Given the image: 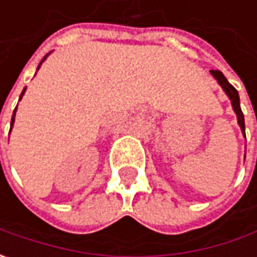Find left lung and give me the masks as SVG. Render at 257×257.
I'll return each instance as SVG.
<instances>
[{"label":"left lung","mask_w":257,"mask_h":257,"mask_svg":"<svg viewBox=\"0 0 257 257\" xmlns=\"http://www.w3.org/2000/svg\"><path fill=\"white\" fill-rule=\"evenodd\" d=\"M213 74V77L217 80V83L222 85V88L224 90V93L229 95V98L232 100V105H233V110H234V113L237 115V123L240 125V128H242L243 134H244V117H243L242 113V108H240V100H239V93H237V90L233 87L227 80H226V77L223 75L222 71H219V70H212L210 71Z\"/></svg>","instance_id":"8db88e82"}]
</instances>
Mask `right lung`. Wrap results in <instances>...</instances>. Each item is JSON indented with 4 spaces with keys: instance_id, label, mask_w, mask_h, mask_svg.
<instances>
[{
    "instance_id": "1",
    "label": "right lung",
    "mask_w": 257,
    "mask_h": 257,
    "mask_svg": "<svg viewBox=\"0 0 257 257\" xmlns=\"http://www.w3.org/2000/svg\"><path fill=\"white\" fill-rule=\"evenodd\" d=\"M45 58H47V55H45L44 58H43V61H44ZM43 61H41V63H43ZM41 63H40V64H41ZM38 67H40V65H38ZM37 70H38V68H37ZM24 93H25V88H24V90H23V93H21V95H20V100H21V98H23V95H24ZM15 110H17V107H15ZM15 110H14V114H13V118H11V128H13V124H14V118H15ZM10 132H11V130H10Z\"/></svg>"
}]
</instances>
